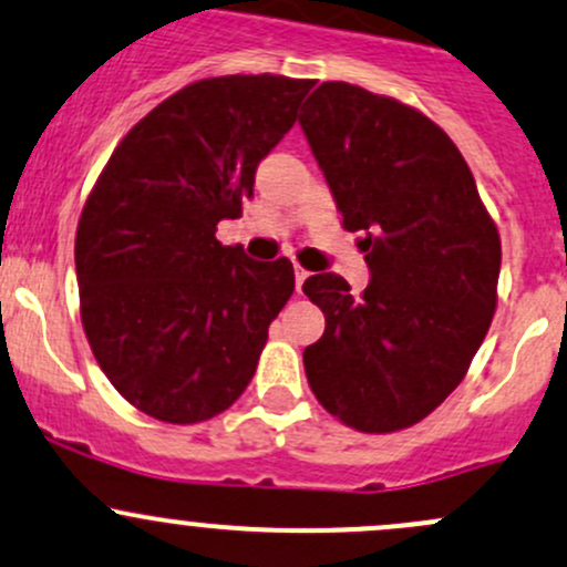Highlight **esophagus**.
Here are the masks:
<instances>
[{"mask_svg":"<svg viewBox=\"0 0 567 567\" xmlns=\"http://www.w3.org/2000/svg\"><path fill=\"white\" fill-rule=\"evenodd\" d=\"M307 277H309V271H303L301 266H296V290H299V293H301L303 282H307Z\"/></svg>","mask_w":567,"mask_h":567,"instance_id":"esophagus-1","label":"esophagus"}]
</instances>
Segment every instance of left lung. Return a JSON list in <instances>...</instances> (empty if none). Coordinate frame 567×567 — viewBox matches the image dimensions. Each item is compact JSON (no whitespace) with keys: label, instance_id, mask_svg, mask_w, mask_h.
<instances>
[{"label":"left lung","instance_id":"obj_1","mask_svg":"<svg viewBox=\"0 0 567 567\" xmlns=\"http://www.w3.org/2000/svg\"><path fill=\"white\" fill-rule=\"evenodd\" d=\"M299 124L344 230H363L372 274L361 296L331 271L303 282L326 315L303 350L309 389L359 432L408 429L462 383L492 326L497 225L454 141L421 111L326 81Z\"/></svg>","mask_w":567,"mask_h":567}]
</instances>
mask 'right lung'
I'll return each instance as SVG.
<instances>
[{
    "label": "right lung",
    "instance_id": "add662e5",
    "mask_svg": "<svg viewBox=\"0 0 567 567\" xmlns=\"http://www.w3.org/2000/svg\"><path fill=\"white\" fill-rule=\"evenodd\" d=\"M312 81L223 75L178 89L113 148L75 234L81 320L113 389L165 424L228 410L293 296L288 258L217 241Z\"/></svg>",
    "mask_w": 567,
    "mask_h": 567
}]
</instances>
